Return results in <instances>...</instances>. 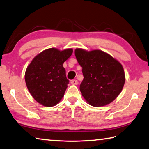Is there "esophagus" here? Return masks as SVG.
<instances>
[{"label":"esophagus","instance_id":"obj_1","mask_svg":"<svg viewBox=\"0 0 149 149\" xmlns=\"http://www.w3.org/2000/svg\"><path fill=\"white\" fill-rule=\"evenodd\" d=\"M70 83L72 84H74V85H77L78 84V81L77 80H72L71 81H70Z\"/></svg>","mask_w":149,"mask_h":149}]
</instances>
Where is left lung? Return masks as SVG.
Instances as JSON below:
<instances>
[{
  "label": "left lung",
  "instance_id": "8db88e82",
  "mask_svg": "<svg viewBox=\"0 0 149 149\" xmlns=\"http://www.w3.org/2000/svg\"><path fill=\"white\" fill-rule=\"evenodd\" d=\"M74 54L82 67L84 79L80 91L84 98L95 107L110 104L121 93L125 84L121 63L101 50L87 52L78 48Z\"/></svg>",
  "mask_w": 149,
  "mask_h": 149
}]
</instances>
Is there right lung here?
Wrapping results in <instances>:
<instances>
[{"instance_id":"obj_1","label":"right lung","mask_w":149,"mask_h":149,"mask_svg":"<svg viewBox=\"0 0 149 149\" xmlns=\"http://www.w3.org/2000/svg\"><path fill=\"white\" fill-rule=\"evenodd\" d=\"M72 49L50 48L36 56L27 67L25 81L29 92L38 103L52 107L61 101L69 80L63 63L71 56Z\"/></svg>"}]
</instances>
